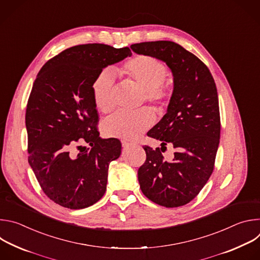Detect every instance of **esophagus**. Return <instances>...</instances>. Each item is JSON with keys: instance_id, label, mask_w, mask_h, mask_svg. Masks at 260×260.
<instances>
[{"instance_id": "1", "label": "esophagus", "mask_w": 260, "mask_h": 260, "mask_svg": "<svg viewBox=\"0 0 260 260\" xmlns=\"http://www.w3.org/2000/svg\"><path fill=\"white\" fill-rule=\"evenodd\" d=\"M136 145L135 143L133 142H128V141H122V147L124 148V149H128V148H131L132 146Z\"/></svg>"}]
</instances>
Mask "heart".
<instances>
[{
    "label": "heart",
    "mask_w": 260,
    "mask_h": 260,
    "mask_svg": "<svg viewBox=\"0 0 260 260\" xmlns=\"http://www.w3.org/2000/svg\"><path fill=\"white\" fill-rule=\"evenodd\" d=\"M128 81L143 90L141 104L145 101L157 113H162L173 96V84L166 81L169 75L167 66L151 55H137L128 59L120 70ZM92 96L102 113L112 112L115 108L114 74L103 70L92 83ZM155 117L149 109L144 108L135 113H115L103 123V133L107 137L124 140L137 139L149 128Z\"/></svg>",
    "instance_id": "b5f03b06"
}]
</instances>
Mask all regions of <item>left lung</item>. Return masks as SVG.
<instances>
[{
    "label": "left lung",
    "instance_id": "1",
    "mask_svg": "<svg viewBox=\"0 0 260 260\" xmlns=\"http://www.w3.org/2000/svg\"><path fill=\"white\" fill-rule=\"evenodd\" d=\"M131 48L165 61L174 76L168 112L147 133L161 142V148L143 146L140 188L159 206L181 207L200 193L214 170L221 127L216 84L208 67L175 42H142ZM167 143L176 149L172 162L164 161L161 153Z\"/></svg>",
    "mask_w": 260,
    "mask_h": 260
}]
</instances>
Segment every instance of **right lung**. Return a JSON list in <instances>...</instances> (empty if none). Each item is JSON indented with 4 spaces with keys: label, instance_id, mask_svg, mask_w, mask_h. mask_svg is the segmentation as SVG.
<instances>
[{
    "label": "right lung",
    "instance_id": "obj_1",
    "mask_svg": "<svg viewBox=\"0 0 260 260\" xmlns=\"http://www.w3.org/2000/svg\"><path fill=\"white\" fill-rule=\"evenodd\" d=\"M131 54L128 47L77 45L50 58L37 75L25 112L27 159L44 193L61 207L87 208L106 191L109 165L119 157L121 143L100 138L92 83L104 68Z\"/></svg>",
    "mask_w": 260,
    "mask_h": 260
}]
</instances>
